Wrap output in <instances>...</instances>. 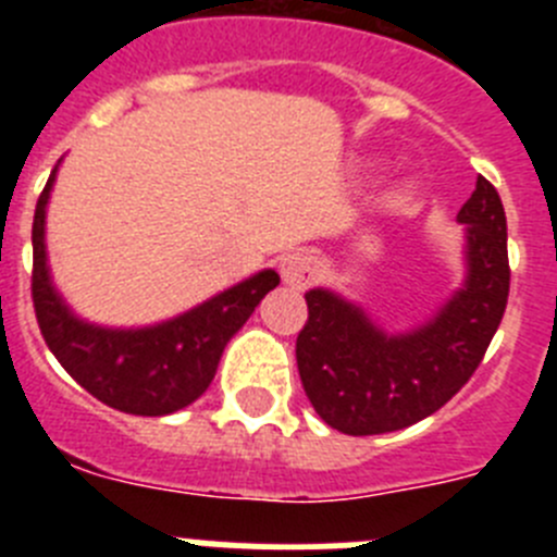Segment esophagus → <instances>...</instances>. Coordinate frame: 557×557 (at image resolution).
Returning <instances> with one entry per match:
<instances>
[{"instance_id":"1","label":"esophagus","mask_w":557,"mask_h":557,"mask_svg":"<svg viewBox=\"0 0 557 557\" xmlns=\"http://www.w3.org/2000/svg\"><path fill=\"white\" fill-rule=\"evenodd\" d=\"M321 275V264L309 250H293L282 259V278L295 289L312 287L314 278Z\"/></svg>"}]
</instances>
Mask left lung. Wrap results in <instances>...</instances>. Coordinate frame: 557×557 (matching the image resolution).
<instances>
[{"instance_id":"left-lung-1","label":"left lung","mask_w":557,"mask_h":557,"mask_svg":"<svg viewBox=\"0 0 557 557\" xmlns=\"http://www.w3.org/2000/svg\"><path fill=\"white\" fill-rule=\"evenodd\" d=\"M466 225V282L432 321L387 334L357 304L309 289L295 359L314 412L346 435H382L432 416L476 371L508 307V220L480 175L457 211Z\"/></svg>"}]
</instances>
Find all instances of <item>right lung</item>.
<instances>
[{"label": "right lung", "mask_w": 557, "mask_h": 557, "mask_svg": "<svg viewBox=\"0 0 557 557\" xmlns=\"http://www.w3.org/2000/svg\"><path fill=\"white\" fill-rule=\"evenodd\" d=\"M55 172L58 166L44 186L33 218V307L49 351L77 385L113 410L170 416L191 405L211 385L228 339L278 284V273L262 270L156 326L106 329L81 321L49 278L44 225Z\"/></svg>", "instance_id": "add662e5"}]
</instances>
